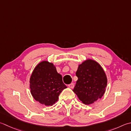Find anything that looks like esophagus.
I'll return each instance as SVG.
<instances>
[{
	"mask_svg": "<svg viewBox=\"0 0 131 131\" xmlns=\"http://www.w3.org/2000/svg\"><path fill=\"white\" fill-rule=\"evenodd\" d=\"M68 86H69L70 88H71V89H73L74 87V83H70V84H68Z\"/></svg>",
	"mask_w": 131,
	"mask_h": 131,
	"instance_id": "1",
	"label": "esophagus"
}]
</instances>
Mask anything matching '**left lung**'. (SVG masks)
Returning <instances> with one entry per match:
<instances>
[{
	"instance_id": "1",
	"label": "left lung",
	"mask_w": 131,
	"mask_h": 131,
	"mask_svg": "<svg viewBox=\"0 0 131 131\" xmlns=\"http://www.w3.org/2000/svg\"><path fill=\"white\" fill-rule=\"evenodd\" d=\"M76 75L78 80L73 91L83 104H93L103 96L107 78L98 62L91 59L84 61L78 65Z\"/></svg>"
}]
</instances>
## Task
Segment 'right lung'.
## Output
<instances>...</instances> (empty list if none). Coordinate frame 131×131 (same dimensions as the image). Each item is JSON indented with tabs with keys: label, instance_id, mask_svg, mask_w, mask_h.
Segmentation results:
<instances>
[{
	"label": "right lung",
	"instance_id": "add662e5",
	"mask_svg": "<svg viewBox=\"0 0 131 131\" xmlns=\"http://www.w3.org/2000/svg\"><path fill=\"white\" fill-rule=\"evenodd\" d=\"M29 88L36 101L50 106L58 101L59 95L67 86L54 64L43 61L36 66L30 75Z\"/></svg>",
	"mask_w": 131,
	"mask_h": 131
}]
</instances>
